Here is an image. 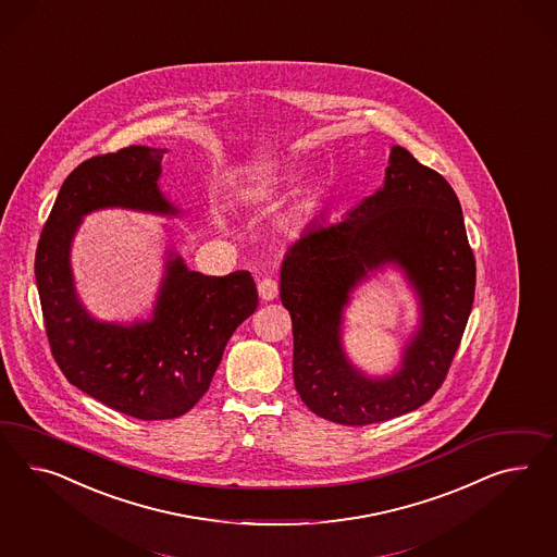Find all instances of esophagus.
I'll list each match as a JSON object with an SVG mask.
<instances>
[{
	"label": "esophagus",
	"instance_id": "1",
	"mask_svg": "<svg viewBox=\"0 0 557 557\" xmlns=\"http://www.w3.org/2000/svg\"><path fill=\"white\" fill-rule=\"evenodd\" d=\"M257 292H259V298H261V300L270 301L273 300V298H277L280 287H277L275 280L263 277V280L257 284Z\"/></svg>",
	"mask_w": 557,
	"mask_h": 557
}]
</instances>
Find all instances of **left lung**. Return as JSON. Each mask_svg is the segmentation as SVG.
<instances>
[{"instance_id": "obj_1", "label": "left lung", "mask_w": 557, "mask_h": 557, "mask_svg": "<svg viewBox=\"0 0 557 557\" xmlns=\"http://www.w3.org/2000/svg\"><path fill=\"white\" fill-rule=\"evenodd\" d=\"M393 262L421 300V326L400 369L369 377L345 357L351 289ZM476 263L458 196L436 170L393 146L385 182L341 221H312L282 261L280 298L292 317L294 383L324 420L369 425L432 399L448 375L474 301Z\"/></svg>"}]
</instances>
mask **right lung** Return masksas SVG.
Segmentation results:
<instances>
[{"label":"right lung","mask_w":557,"mask_h":557,"mask_svg":"<svg viewBox=\"0 0 557 557\" xmlns=\"http://www.w3.org/2000/svg\"><path fill=\"white\" fill-rule=\"evenodd\" d=\"M164 153L129 146L76 165L48 214L34 261L46 336L69 383L146 421L172 420L198 404L228 338L257 308L249 271L202 275L172 251L150 320L99 322L78 300L71 245L85 214L113 207L181 214L158 186Z\"/></svg>","instance_id":"1"}]
</instances>
